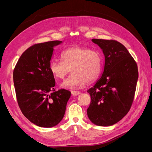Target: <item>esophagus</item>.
Wrapping results in <instances>:
<instances>
[{"mask_svg": "<svg viewBox=\"0 0 152 152\" xmlns=\"http://www.w3.org/2000/svg\"><path fill=\"white\" fill-rule=\"evenodd\" d=\"M80 93V91H72V94L73 96H77L78 94H79Z\"/></svg>", "mask_w": 152, "mask_h": 152, "instance_id": "1", "label": "esophagus"}]
</instances>
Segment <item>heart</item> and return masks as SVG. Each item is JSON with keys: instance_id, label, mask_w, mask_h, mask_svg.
<instances>
[{"instance_id": "obj_1", "label": "heart", "mask_w": 152, "mask_h": 152, "mask_svg": "<svg viewBox=\"0 0 152 152\" xmlns=\"http://www.w3.org/2000/svg\"><path fill=\"white\" fill-rule=\"evenodd\" d=\"M61 59L50 61L49 70L57 79H63L71 70L72 73L61 84L65 88H80L96 80L102 72L100 54L89 48L74 45L62 52Z\"/></svg>"}]
</instances>
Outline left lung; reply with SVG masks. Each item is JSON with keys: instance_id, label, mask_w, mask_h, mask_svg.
Wrapping results in <instances>:
<instances>
[{"instance_id": "left-lung-1", "label": "left lung", "mask_w": 152, "mask_h": 152, "mask_svg": "<svg viewBox=\"0 0 152 152\" xmlns=\"http://www.w3.org/2000/svg\"><path fill=\"white\" fill-rule=\"evenodd\" d=\"M103 50L105 61L102 77L87 90L91 103L87 115L93 124L110 126L129 111L134 100L138 70L123 44L115 40L93 39Z\"/></svg>"}]
</instances>
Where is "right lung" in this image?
<instances>
[{"label": "right lung", "instance_id": "obj_1", "mask_svg": "<svg viewBox=\"0 0 152 152\" xmlns=\"http://www.w3.org/2000/svg\"><path fill=\"white\" fill-rule=\"evenodd\" d=\"M59 40L35 44L21 54L13 71L18 106L23 114L35 125L56 126L63 119L71 93L55 91V80L49 70L54 47Z\"/></svg>", "mask_w": 152, "mask_h": 152}]
</instances>
